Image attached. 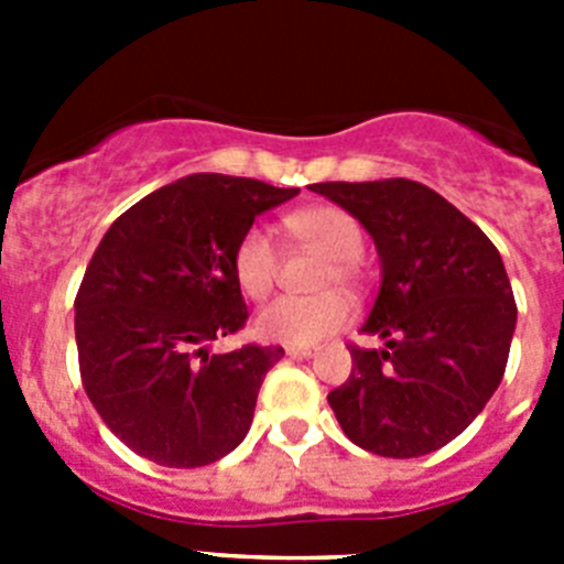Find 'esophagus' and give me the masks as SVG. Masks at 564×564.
Listing matches in <instances>:
<instances>
[{"mask_svg": "<svg viewBox=\"0 0 564 564\" xmlns=\"http://www.w3.org/2000/svg\"><path fill=\"white\" fill-rule=\"evenodd\" d=\"M285 352L291 358H311V356H316V347H296V344H288Z\"/></svg>", "mask_w": 564, "mask_h": 564, "instance_id": "1", "label": "esophagus"}]
</instances>
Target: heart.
I'll use <instances>...</instances> for the list:
<instances>
[{
  "instance_id": "1",
  "label": "heart",
  "mask_w": 564,
  "mask_h": 564,
  "mask_svg": "<svg viewBox=\"0 0 564 564\" xmlns=\"http://www.w3.org/2000/svg\"><path fill=\"white\" fill-rule=\"evenodd\" d=\"M288 231L305 248L325 253L327 265L322 268L318 288H350L361 285L364 231L352 214L338 206H307L288 214ZM234 279L239 291L253 302L271 296L279 276V251L271 231L262 226L246 228L237 239L231 257ZM352 316V305L341 293H318V296L276 299L273 305L257 316L259 336L271 341L311 347L322 338L341 330Z\"/></svg>"
}]
</instances>
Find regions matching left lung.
Here are the masks:
<instances>
[{"label": "left lung", "mask_w": 564, "mask_h": 564, "mask_svg": "<svg viewBox=\"0 0 564 564\" xmlns=\"http://www.w3.org/2000/svg\"><path fill=\"white\" fill-rule=\"evenodd\" d=\"M376 239L381 291L350 344V378L327 395L344 435L381 457L455 441L500 387L517 302L495 242L449 200L406 177L313 183Z\"/></svg>", "instance_id": "1"}]
</instances>
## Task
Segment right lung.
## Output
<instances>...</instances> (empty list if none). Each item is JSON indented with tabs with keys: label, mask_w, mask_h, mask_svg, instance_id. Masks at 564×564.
Masks as SVG:
<instances>
[{
	"label": "right lung",
	"mask_w": 564,
	"mask_h": 564,
	"mask_svg": "<svg viewBox=\"0 0 564 564\" xmlns=\"http://www.w3.org/2000/svg\"><path fill=\"white\" fill-rule=\"evenodd\" d=\"M299 188L192 174L147 194L104 234L76 296L78 370L115 437L158 466L220 460L248 435L282 347L206 344L248 322L231 257L257 214Z\"/></svg>",
	"instance_id": "right-lung-1"
}]
</instances>
